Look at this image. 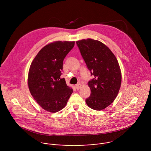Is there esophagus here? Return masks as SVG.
Returning a JSON list of instances; mask_svg holds the SVG:
<instances>
[{
    "mask_svg": "<svg viewBox=\"0 0 151 151\" xmlns=\"http://www.w3.org/2000/svg\"><path fill=\"white\" fill-rule=\"evenodd\" d=\"M81 86V84H78L76 85V89H80Z\"/></svg>",
    "mask_w": 151,
    "mask_h": 151,
    "instance_id": "obj_1",
    "label": "esophagus"
}]
</instances>
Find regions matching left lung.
I'll use <instances>...</instances> for the list:
<instances>
[{
    "label": "left lung",
    "mask_w": 151,
    "mask_h": 151,
    "mask_svg": "<svg viewBox=\"0 0 151 151\" xmlns=\"http://www.w3.org/2000/svg\"><path fill=\"white\" fill-rule=\"evenodd\" d=\"M76 43L93 76L88 83L91 96L86 99V104L93 110H103L114 101L120 88L122 73L118 61L108 46L99 41L88 38Z\"/></svg>",
    "instance_id": "obj_1"
}]
</instances>
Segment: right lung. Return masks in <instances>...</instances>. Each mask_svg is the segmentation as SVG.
Instances as JSON below:
<instances>
[{"instance_id": "add662e5", "label": "right lung", "mask_w": 151, "mask_h": 151, "mask_svg": "<svg viewBox=\"0 0 151 151\" xmlns=\"http://www.w3.org/2000/svg\"><path fill=\"white\" fill-rule=\"evenodd\" d=\"M74 41H56L42 48L32 62L28 76L30 93L44 110L52 113L65 108L72 88L61 78L63 60Z\"/></svg>"}]
</instances>
